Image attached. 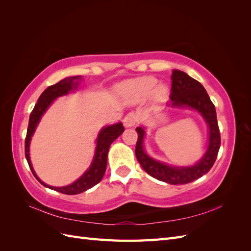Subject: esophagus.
<instances>
[{"label":"esophagus","mask_w":251,"mask_h":251,"mask_svg":"<svg viewBox=\"0 0 251 251\" xmlns=\"http://www.w3.org/2000/svg\"><path fill=\"white\" fill-rule=\"evenodd\" d=\"M138 121V117L135 113H128L127 115L124 118V125L126 127H132L134 126Z\"/></svg>","instance_id":"esophagus-1"}]
</instances>
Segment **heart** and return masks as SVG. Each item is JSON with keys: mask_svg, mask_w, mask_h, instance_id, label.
<instances>
[{"mask_svg": "<svg viewBox=\"0 0 251 251\" xmlns=\"http://www.w3.org/2000/svg\"><path fill=\"white\" fill-rule=\"evenodd\" d=\"M118 92L130 101L141 100L151 94L155 102L160 103L168 100L170 89L165 83H158L157 78L153 76H144L123 82L118 87Z\"/></svg>", "mask_w": 251, "mask_h": 251, "instance_id": "heart-1", "label": "heart"}]
</instances>
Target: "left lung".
I'll return each mask as SVG.
<instances>
[{"mask_svg": "<svg viewBox=\"0 0 251 251\" xmlns=\"http://www.w3.org/2000/svg\"><path fill=\"white\" fill-rule=\"evenodd\" d=\"M171 102L172 109H191L198 112L208 127V144L200 160L188 166H176L151 158L144 150L143 141L146 127H136L138 140L135 154L142 169L151 177L170 184H185L193 182L209 172L214 165L221 146V137L218 126L217 113L206 90L201 83L183 71L173 70Z\"/></svg>", "mask_w": 251, "mask_h": 251, "instance_id": "obj_1", "label": "left lung"}]
</instances>
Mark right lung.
<instances>
[{
	"label": "right lung",
	"mask_w": 251,
	"mask_h": 251,
	"mask_svg": "<svg viewBox=\"0 0 251 251\" xmlns=\"http://www.w3.org/2000/svg\"><path fill=\"white\" fill-rule=\"evenodd\" d=\"M81 80H82L81 76L66 77L60 81H58L57 83H55V85L48 87L44 91V92L41 94V96L39 97V100H37V102L34 105L31 114H30L28 130H27V135L25 139V156L27 159V162L30 166V170H31L34 177L39 180V182H41L44 186L65 195H77L87 191V189L91 187H93L97 183H100L105 173V169H107L108 151H109L110 146L113 143V141L117 139L125 131V127L121 123L105 126L101 128L96 138V148H95L92 162H91L89 169L83 173L77 180H75L73 183L66 186L56 187V186H51L46 184L45 182H43L39 177H37L36 173L33 170L31 160H30V153H29L30 142H31L32 136L36 130L37 126H39L43 115L46 113V111L49 109L50 105L54 102L56 98L75 92V91L78 89Z\"/></svg>",
	"instance_id": "obj_1"
}]
</instances>
